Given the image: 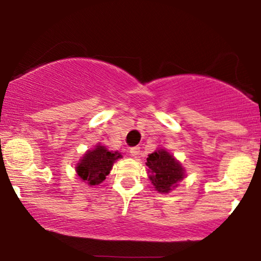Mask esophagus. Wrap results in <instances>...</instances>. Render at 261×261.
Returning <instances> with one entry per match:
<instances>
[{
    "label": "esophagus",
    "instance_id": "1",
    "mask_svg": "<svg viewBox=\"0 0 261 261\" xmlns=\"http://www.w3.org/2000/svg\"><path fill=\"white\" fill-rule=\"evenodd\" d=\"M130 154L134 158H136L140 154V147H133V148H130Z\"/></svg>",
    "mask_w": 261,
    "mask_h": 261
}]
</instances>
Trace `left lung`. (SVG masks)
Returning a JSON list of instances; mask_svg holds the SVG:
<instances>
[{"label": "left lung", "instance_id": "1", "mask_svg": "<svg viewBox=\"0 0 261 261\" xmlns=\"http://www.w3.org/2000/svg\"><path fill=\"white\" fill-rule=\"evenodd\" d=\"M146 165L148 166L149 180L159 193L171 192L186 177V170L181 163L163 147L150 153Z\"/></svg>", "mask_w": 261, "mask_h": 261}]
</instances>
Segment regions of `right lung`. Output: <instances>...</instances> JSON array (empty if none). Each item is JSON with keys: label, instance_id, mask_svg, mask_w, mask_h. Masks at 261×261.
I'll return each mask as SVG.
<instances>
[{"label": "right lung", "instance_id": "right-lung-1", "mask_svg": "<svg viewBox=\"0 0 261 261\" xmlns=\"http://www.w3.org/2000/svg\"><path fill=\"white\" fill-rule=\"evenodd\" d=\"M121 153L118 150L113 152L106 146L98 143L95 148L87 149L75 166L77 176L89 186H96L106 180L114 163L121 158Z\"/></svg>", "mask_w": 261, "mask_h": 261}]
</instances>
